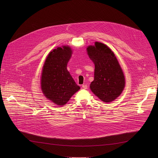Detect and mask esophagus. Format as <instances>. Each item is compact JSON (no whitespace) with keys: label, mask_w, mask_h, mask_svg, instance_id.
<instances>
[{"label":"esophagus","mask_w":158,"mask_h":158,"mask_svg":"<svg viewBox=\"0 0 158 158\" xmlns=\"http://www.w3.org/2000/svg\"><path fill=\"white\" fill-rule=\"evenodd\" d=\"M82 87L84 89H85L88 88V86H87V85H82Z\"/></svg>","instance_id":"1"}]
</instances>
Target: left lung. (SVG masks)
<instances>
[{
	"instance_id": "obj_1",
	"label": "left lung",
	"mask_w": 158,
	"mask_h": 158,
	"mask_svg": "<svg viewBox=\"0 0 158 158\" xmlns=\"http://www.w3.org/2000/svg\"><path fill=\"white\" fill-rule=\"evenodd\" d=\"M87 52L95 64L94 80L90 89L103 102H111L125 86L124 75L117 57L109 47L99 42L88 47Z\"/></svg>"
}]
</instances>
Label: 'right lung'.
Wrapping results in <instances>:
<instances>
[{
  "label": "right lung",
  "mask_w": 158,
  "mask_h": 158,
  "mask_svg": "<svg viewBox=\"0 0 158 158\" xmlns=\"http://www.w3.org/2000/svg\"><path fill=\"white\" fill-rule=\"evenodd\" d=\"M72 56L68 46L57 47L49 53L41 74V89L45 96L57 105L63 106L80 89L66 69Z\"/></svg>",
  "instance_id": "add662e5"
}]
</instances>
